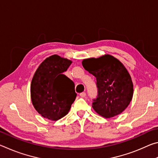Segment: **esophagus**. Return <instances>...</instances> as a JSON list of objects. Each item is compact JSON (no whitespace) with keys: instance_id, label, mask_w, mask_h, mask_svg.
<instances>
[{"instance_id":"esophagus-1","label":"esophagus","mask_w":158,"mask_h":158,"mask_svg":"<svg viewBox=\"0 0 158 158\" xmlns=\"http://www.w3.org/2000/svg\"><path fill=\"white\" fill-rule=\"evenodd\" d=\"M79 95H80V97H81V98H85V95H86V94H85V92H83V93H80Z\"/></svg>"}]
</instances>
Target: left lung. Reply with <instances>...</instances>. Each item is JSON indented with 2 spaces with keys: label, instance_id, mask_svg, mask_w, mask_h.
<instances>
[{
  "label": "left lung",
  "instance_id": "left-lung-1",
  "mask_svg": "<svg viewBox=\"0 0 158 158\" xmlns=\"http://www.w3.org/2000/svg\"><path fill=\"white\" fill-rule=\"evenodd\" d=\"M85 70L96 78L98 96L92 106L98 114L111 118L122 113L133 96L132 79L121 62L111 55L82 61Z\"/></svg>",
  "mask_w": 158,
  "mask_h": 158
}]
</instances>
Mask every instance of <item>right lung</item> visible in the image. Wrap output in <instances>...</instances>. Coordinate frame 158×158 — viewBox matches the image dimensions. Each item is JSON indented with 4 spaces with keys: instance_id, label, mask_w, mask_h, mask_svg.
<instances>
[{
    "instance_id": "1",
    "label": "right lung",
    "mask_w": 158,
    "mask_h": 158,
    "mask_svg": "<svg viewBox=\"0 0 158 158\" xmlns=\"http://www.w3.org/2000/svg\"><path fill=\"white\" fill-rule=\"evenodd\" d=\"M72 61L53 55L37 69L31 85L32 103L44 118L58 121L68 114L77 97L74 84L63 74Z\"/></svg>"
}]
</instances>
